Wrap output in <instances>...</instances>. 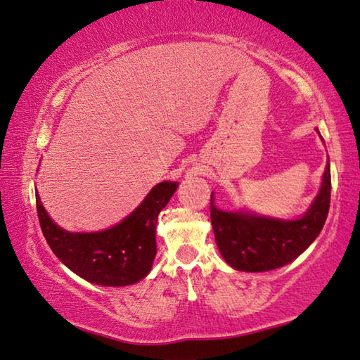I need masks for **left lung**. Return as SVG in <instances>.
I'll return each instance as SVG.
<instances>
[{
  "instance_id": "8db88e82",
  "label": "left lung",
  "mask_w": 360,
  "mask_h": 360,
  "mask_svg": "<svg viewBox=\"0 0 360 360\" xmlns=\"http://www.w3.org/2000/svg\"><path fill=\"white\" fill-rule=\"evenodd\" d=\"M320 134V131L316 129ZM330 202L329 162L312 206L298 220H278L250 212H224L210 195V220L223 259L240 271L281 269L309 248L326 221Z\"/></svg>"
}]
</instances>
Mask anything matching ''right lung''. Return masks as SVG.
I'll list each match as a JSON object with an SVG mask.
<instances>
[{"label": "right lung", "instance_id": "add662e5", "mask_svg": "<svg viewBox=\"0 0 360 360\" xmlns=\"http://www.w3.org/2000/svg\"><path fill=\"white\" fill-rule=\"evenodd\" d=\"M176 188L178 182H160L122 223L100 232L63 231L48 217L39 195L35 204L46 243L63 265L89 283L122 287L150 273L158 251V217Z\"/></svg>", "mask_w": 360, "mask_h": 360}]
</instances>
